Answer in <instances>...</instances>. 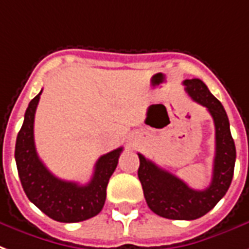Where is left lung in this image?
Instances as JSON below:
<instances>
[{"mask_svg": "<svg viewBox=\"0 0 249 249\" xmlns=\"http://www.w3.org/2000/svg\"><path fill=\"white\" fill-rule=\"evenodd\" d=\"M188 95L212 115L215 126V157L212 183L204 191L189 188L183 180L172 175L138 154V179L149 208L163 218L192 221L210 212L225 196L234 175L236 150L230 132L225 108L201 79H185Z\"/></svg>", "mask_w": 249, "mask_h": 249, "instance_id": "left-lung-1", "label": "left lung"}]
</instances>
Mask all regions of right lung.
Returning a JSON list of instances; mask_svg holds the SVG:
<instances>
[{
	"label": "right lung",
	"mask_w": 249,
	"mask_h": 249,
	"mask_svg": "<svg viewBox=\"0 0 249 249\" xmlns=\"http://www.w3.org/2000/svg\"><path fill=\"white\" fill-rule=\"evenodd\" d=\"M41 91L30 102L15 143L18 175L28 200L57 222L86 221L102 212L109 178L116 170L123 147L102 155L95 163L94 175L86 185L56 178L36 153L34 120Z\"/></svg>",
	"instance_id": "add662e5"
}]
</instances>
